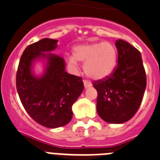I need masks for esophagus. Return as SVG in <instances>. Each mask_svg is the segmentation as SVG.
I'll use <instances>...</instances> for the list:
<instances>
[{
    "label": "esophagus",
    "instance_id": "34e87169",
    "mask_svg": "<svg viewBox=\"0 0 160 160\" xmlns=\"http://www.w3.org/2000/svg\"><path fill=\"white\" fill-rule=\"evenodd\" d=\"M84 88L86 89V88H89L92 85V84L90 83V81L89 80H84Z\"/></svg>",
    "mask_w": 160,
    "mask_h": 160
}]
</instances>
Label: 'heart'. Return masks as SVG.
Wrapping results in <instances>:
<instances>
[{
  "label": "heart",
  "mask_w": 160,
  "mask_h": 160,
  "mask_svg": "<svg viewBox=\"0 0 160 160\" xmlns=\"http://www.w3.org/2000/svg\"><path fill=\"white\" fill-rule=\"evenodd\" d=\"M118 52L110 42H94L76 47L74 57L68 58V63L76 67L78 62L84 63L87 76L93 80H102L113 71L117 65Z\"/></svg>",
  "instance_id": "obj_1"
}]
</instances>
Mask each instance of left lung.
<instances>
[{"instance_id": "8db88e82", "label": "left lung", "mask_w": 160, "mask_h": 160, "mask_svg": "<svg viewBox=\"0 0 160 160\" xmlns=\"http://www.w3.org/2000/svg\"><path fill=\"white\" fill-rule=\"evenodd\" d=\"M118 65L114 71L102 80L93 81L98 92L97 112L109 123L126 122L140 108L146 87V75L141 54L129 42L122 39L115 43Z\"/></svg>"}]
</instances>
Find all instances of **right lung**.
<instances>
[{"label":"right lung","mask_w":160,"mask_h":160,"mask_svg":"<svg viewBox=\"0 0 160 160\" xmlns=\"http://www.w3.org/2000/svg\"><path fill=\"white\" fill-rule=\"evenodd\" d=\"M58 40L42 38L28 45L22 54L16 74V88L24 109L33 120L48 128L70 122L72 105L84 89L82 78L68 74L62 57L49 52L58 48ZM46 60L42 76L32 72L35 60Z\"/></svg>","instance_id":"add662e5"}]
</instances>
